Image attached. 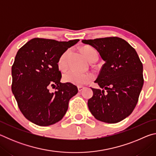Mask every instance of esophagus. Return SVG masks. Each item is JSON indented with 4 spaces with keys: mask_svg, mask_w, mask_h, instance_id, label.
<instances>
[{
    "mask_svg": "<svg viewBox=\"0 0 156 156\" xmlns=\"http://www.w3.org/2000/svg\"><path fill=\"white\" fill-rule=\"evenodd\" d=\"M84 89V87H78V90L79 92L83 91Z\"/></svg>",
    "mask_w": 156,
    "mask_h": 156,
    "instance_id": "1",
    "label": "esophagus"
}]
</instances>
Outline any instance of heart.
Returning <instances> with one entry per match:
<instances>
[{"label":"heart","mask_w":156,"mask_h":156,"mask_svg":"<svg viewBox=\"0 0 156 156\" xmlns=\"http://www.w3.org/2000/svg\"><path fill=\"white\" fill-rule=\"evenodd\" d=\"M83 53L84 56L87 58L89 62L92 60L98 58V54L96 50L91 47H86L83 49ZM71 54V50L67 49L65 51L59 58L58 66L60 70H65L68 66V59ZM92 77L91 75L87 73H84L81 72H76L74 70H69L65 72L63 75V80L65 83H71L77 86H82L84 84H87L91 80Z\"/></svg>","instance_id":"b5f03b06"}]
</instances>
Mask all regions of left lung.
<instances>
[{
  "label": "left lung",
  "instance_id": "1",
  "mask_svg": "<svg viewBox=\"0 0 156 156\" xmlns=\"http://www.w3.org/2000/svg\"><path fill=\"white\" fill-rule=\"evenodd\" d=\"M82 43L96 49L105 62L95 81L101 89L91 88L89 109L101 122H120L133 111L144 84L143 66L138 55L127 42L118 37Z\"/></svg>",
  "mask_w": 156,
  "mask_h": 156
}]
</instances>
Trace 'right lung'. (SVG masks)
I'll list each match as a JSON object with an SVG mask.
<instances>
[{
  "label": "right lung",
  "mask_w": 156,
  "mask_h": 156,
  "mask_svg": "<svg viewBox=\"0 0 156 156\" xmlns=\"http://www.w3.org/2000/svg\"><path fill=\"white\" fill-rule=\"evenodd\" d=\"M79 39L65 41L33 38L18 50L12 67V90L25 117L39 126H49L64 117L77 87L60 83L58 62ZM56 88L55 92L48 88Z\"/></svg>",
  "instance_id": "add662e5"
}]
</instances>
